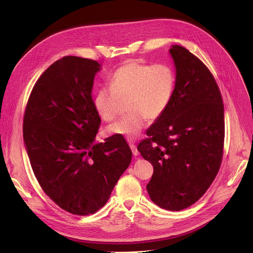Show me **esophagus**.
I'll list each match as a JSON object with an SVG mask.
<instances>
[{"label":"esophagus","mask_w":253,"mask_h":253,"mask_svg":"<svg viewBox=\"0 0 253 253\" xmlns=\"http://www.w3.org/2000/svg\"><path fill=\"white\" fill-rule=\"evenodd\" d=\"M129 145H130V149H131L132 153H133V155H134V156H137L139 153H138V151H137L136 145H135L133 142H132L131 140H129Z\"/></svg>","instance_id":"esophagus-1"}]
</instances>
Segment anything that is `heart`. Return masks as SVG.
<instances>
[{
    "label": "heart",
    "mask_w": 253,
    "mask_h": 253,
    "mask_svg": "<svg viewBox=\"0 0 253 253\" xmlns=\"http://www.w3.org/2000/svg\"><path fill=\"white\" fill-rule=\"evenodd\" d=\"M176 77L168 64H150L128 60L115 71L109 87L97 90L94 106L105 122H113L122 113L127 101L129 114L109 127L112 133L133 139L145 124L156 121L168 110L175 91Z\"/></svg>",
    "instance_id": "obj_1"
}]
</instances>
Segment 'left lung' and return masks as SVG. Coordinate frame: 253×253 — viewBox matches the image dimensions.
<instances>
[{"label": "left lung", "instance_id": "1", "mask_svg": "<svg viewBox=\"0 0 253 253\" xmlns=\"http://www.w3.org/2000/svg\"><path fill=\"white\" fill-rule=\"evenodd\" d=\"M176 68L173 98L137 150L154 166L147 185L159 207L178 211L196 203L221 165L224 116L221 93L207 66L184 47L170 49Z\"/></svg>", "mask_w": 253, "mask_h": 253}]
</instances>
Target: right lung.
I'll list each match as a JSON object with an SVG mask.
<instances>
[{"label":"right lung","instance_id":"obj_1","mask_svg":"<svg viewBox=\"0 0 253 253\" xmlns=\"http://www.w3.org/2000/svg\"><path fill=\"white\" fill-rule=\"evenodd\" d=\"M93 59L64 56L36 82L23 117V139L38 182L61 209L76 215L105 205L132 152L122 135L94 143L101 120L91 91Z\"/></svg>","mask_w":253,"mask_h":253}]
</instances>
